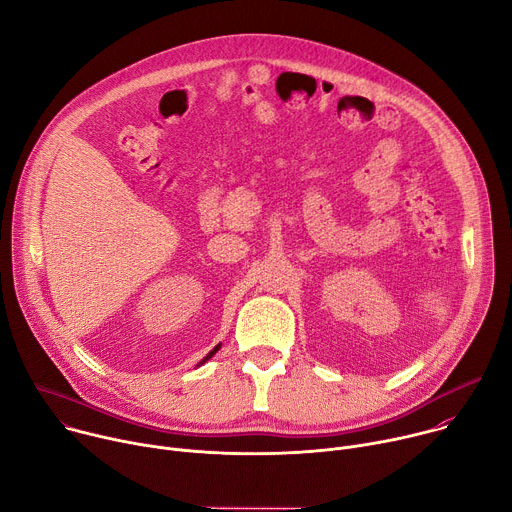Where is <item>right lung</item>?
I'll use <instances>...</instances> for the list:
<instances>
[{
  "instance_id": "add662e5",
  "label": "right lung",
  "mask_w": 512,
  "mask_h": 512,
  "mask_svg": "<svg viewBox=\"0 0 512 512\" xmlns=\"http://www.w3.org/2000/svg\"><path fill=\"white\" fill-rule=\"evenodd\" d=\"M218 348H221V344H216V346H214V348H212V350H210V352H208V354H206V356H204V358L198 362V367H200V364H204L206 360H210V358H212V356L218 352Z\"/></svg>"
}]
</instances>
